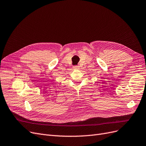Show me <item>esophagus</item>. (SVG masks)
<instances>
[{
	"label": "esophagus",
	"mask_w": 146,
	"mask_h": 146,
	"mask_svg": "<svg viewBox=\"0 0 146 146\" xmlns=\"http://www.w3.org/2000/svg\"><path fill=\"white\" fill-rule=\"evenodd\" d=\"M73 68H74V69H79V66H74L73 67Z\"/></svg>",
	"instance_id": "esophagus-1"
}]
</instances>
